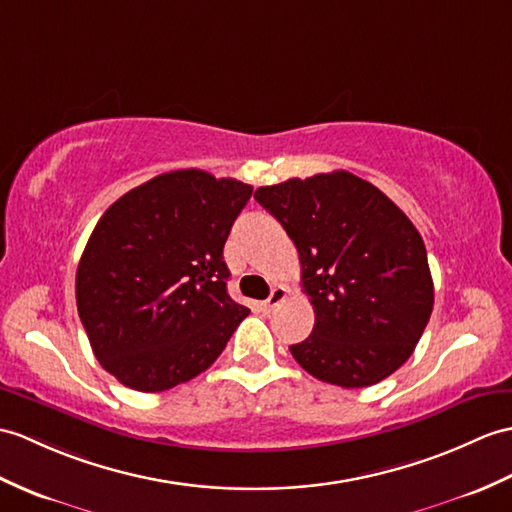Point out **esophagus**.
Masks as SVG:
<instances>
[{
  "label": "esophagus",
  "mask_w": 512,
  "mask_h": 512,
  "mask_svg": "<svg viewBox=\"0 0 512 512\" xmlns=\"http://www.w3.org/2000/svg\"><path fill=\"white\" fill-rule=\"evenodd\" d=\"M285 296H288V288H283V285H275L268 299L264 301V310H275V307H279L285 301Z\"/></svg>",
  "instance_id": "1"
}]
</instances>
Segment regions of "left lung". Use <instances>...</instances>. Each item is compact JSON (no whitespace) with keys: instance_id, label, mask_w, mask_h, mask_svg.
<instances>
[{"instance_id":"obj_1","label":"left lung","mask_w":512,"mask_h":512,"mask_svg":"<svg viewBox=\"0 0 512 512\" xmlns=\"http://www.w3.org/2000/svg\"><path fill=\"white\" fill-rule=\"evenodd\" d=\"M255 200L294 242L314 305V329L290 347L294 360L342 388L395 373L434 307L425 244L406 213L344 170L259 187Z\"/></svg>"}]
</instances>
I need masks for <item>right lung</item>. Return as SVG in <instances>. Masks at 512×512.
Wrapping results in <instances>:
<instances>
[{"label":"right lung","instance_id":"add662e5","mask_svg":"<svg viewBox=\"0 0 512 512\" xmlns=\"http://www.w3.org/2000/svg\"><path fill=\"white\" fill-rule=\"evenodd\" d=\"M251 194L192 168L154 176L104 211L76 270V305L117 382L168 390L227 347L251 310L227 292L222 251Z\"/></svg>","mask_w":512,"mask_h":512}]
</instances>
